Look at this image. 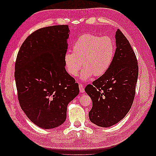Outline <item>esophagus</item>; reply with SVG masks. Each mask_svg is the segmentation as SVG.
<instances>
[{"mask_svg": "<svg viewBox=\"0 0 156 156\" xmlns=\"http://www.w3.org/2000/svg\"><path fill=\"white\" fill-rule=\"evenodd\" d=\"M79 91H80V92H84V87H83V84H79Z\"/></svg>", "mask_w": 156, "mask_h": 156, "instance_id": "obj_1", "label": "esophagus"}]
</instances>
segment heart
<instances>
[{"instance_id": "obj_1", "label": "heart", "mask_w": 156, "mask_h": 156, "mask_svg": "<svg viewBox=\"0 0 156 156\" xmlns=\"http://www.w3.org/2000/svg\"><path fill=\"white\" fill-rule=\"evenodd\" d=\"M115 51V44L110 37L83 34L73 45L72 53L65 54L66 69L69 75L75 77L83 66L81 79L83 81H87L94 75L101 76L110 68Z\"/></svg>"}]
</instances>
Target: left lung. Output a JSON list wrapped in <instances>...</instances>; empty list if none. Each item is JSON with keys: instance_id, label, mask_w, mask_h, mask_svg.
I'll return each mask as SVG.
<instances>
[{"instance_id": "8db88e82", "label": "left lung", "mask_w": 156, "mask_h": 156, "mask_svg": "<svg viewBox=\"0 0 156 156\" xmlns=\"http://www.w3.org/2000/svg\"><path fill=\"white\" fill-rule=\"evenodd\" d=\"M115 39L116 49L110 68L84 89L92 101L89 119L102 127L117 124L129 112L139 74L135 54L119 29Z\"/></svg>"}]
</instances>
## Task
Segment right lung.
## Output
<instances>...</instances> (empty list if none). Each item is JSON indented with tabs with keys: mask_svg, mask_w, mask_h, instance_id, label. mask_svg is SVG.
<instances>
[{
	"mask_svg": "<svg viewBox=\"0 0 156 156\" xmlns=\"http://www.w3.org/2000/svg\"><path fill=\"white\" fill-rule=\"evenodd\" d=\"M68 25L41 28L27 37L15 65L22 110L35 125L49 129L62 125L67 107L79 93L78 83L65 69Z\"/></svg>",
	"mask_w": 156,
	"mask_h": 156,
	"instance_id": "right-lung-1",
	"label": "right lung"
}]
</instances>
